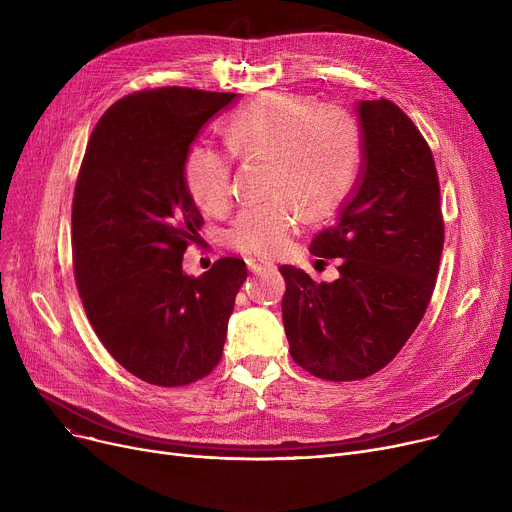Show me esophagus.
<instances>
[{"label": "esophagus", "instance_id": "esophagus-1", "mask_svg": "<svg viewBox=\"0 0 512 512\" xmlns=\"http://www.w3.org/2000/svg\"><path fill=\"white\" fill-rule=\"evenodd\" d=\"M247 267L253 272V274H259L263 270H270V267H274V261H265V259H253L249 257L247 259Z\"/></svg>", "mask_w": 512, "mask_h": 512}]
</instances>
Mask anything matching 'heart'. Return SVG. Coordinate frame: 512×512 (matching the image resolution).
Segmentation results:
<instances>
[{
    "instance_id": "obj_1",
    "label": "heart",
    "mask_w": 512,
    "mask_h": 512,
    "mask_svg": "<svg viewBox=\"0 0 512 512\" xmlns=\"http://www.w3.org/2000/svg\"><path fill=\"white\" fill-rule=\"evenodd\" d=\"M226 149L240 159L270 155L274 197L249 203L228 228V242L240 253L272 257L282 253L303 222V206L321 215L351 191L363 164L359 120L336 103L313 105L307 97L270 93L220 126ZM184 182L193 201L220 213L232 199L230 155L197 143L184 159Z\"/></svg>"
}]
</instances>
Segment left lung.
<instances>
[{"mask_svg":"<svg viewBox=\"0 0 512 512\" xmlns=\"http://www.w3.org/2000/svg\"><path fill=\"white\" fill-rule=\"evenodd\" d=\"M363 164L334 226L311 240L340 257V278L313 282L282 265V321L290 355L315 378L363 380L386 367L419 326L444 247L434 155L388 99L359 101Z\"/></svg>","mask_w":512,"mask_h":512,"instance_id":"left-lung-1","label":"left lung"}]
</instances>
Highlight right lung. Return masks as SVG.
<instances>
[{"instance_id":"obj_1","label":"right lung","mask_w":512,"mask_h":512,"mask_svg":"<svg viewBox=\"0 0 512 512\" xmlns=\"http://www.w3.org/2000/svg\"><path fill=\"white\" fill-rule=\"evenodd\" d=\"M234 93L161 87L126 95L89 139L72 203L80 301L101 344L155 386H186L220 363L234 299L247 280L236 257L203 276L182 255L203 226L184 159Z\"/></svg>"}]
</instances>
